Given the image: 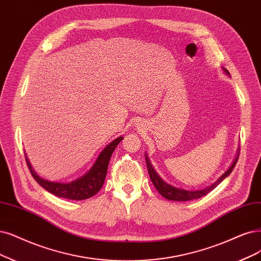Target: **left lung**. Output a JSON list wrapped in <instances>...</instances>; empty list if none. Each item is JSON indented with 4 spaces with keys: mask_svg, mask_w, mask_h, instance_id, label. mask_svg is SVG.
Masks as SVG:
<instances>
[{
    "mask_svg": "<svg viewBox=\"0 0 261 261\" xmlns=\"http://www.w3.org/2000/svg\"><path fill=\"white\" fill-rule=\"evenodd\" d=\"M223 70L227 75H229V72L226 69H224V67H223ZM239 155H240V149L238 150L237 157L233 160L232 165L229 167V169L215 182L211 184L210 186H206V187L201 188V189H197V190H187V189H184V188H178V187H174V186L168 184V182H166L159 176V174L156 172V170L153 169L151 162H150L149 158L147 157L146 153H145V160H146L148 174H149V177L152 181V184H153V186L156 187V189L158 190V192L163 198H166L168 200H172V201H189V200H195V199L202 198L203 196H205L206 194H208L210 191H212L214 188H216L220 184V182L223 181L230 174L231 172H232V170L234 169L237 162H238Z\"/></svg>",
    "mask_w": 261,
    "mask_h": 261,
    "instance_id": "left-lung-1",
    "label": "left lung"
}]
</instances>
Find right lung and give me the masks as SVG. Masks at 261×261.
<instances>
[{
	"instance_id": "1",
	"label": "right lung",
	"mask_w": 261,
	"mask_h": 261,
	"mask_svg": "<svg viewBox=\"0 0 261 261\" xmlns=\"http://www.w3.org/2000/svg\"><path fill=\"white\" fill-rule=\"evenodd\" d=\"M122 139L123 137H118L117 139H115L113 142H111L109 145L101 151L91 169L82 177L70 182H59L44 179L43 177H40L36 174V172L33 170L31 163L29 161L27 156L25 161L34 179L48 192L64 199L77 201L85 200L94 196L96 192L102 188L106 173H108V167L112 153L114 152L115 148L117 147V145L121 142Z\"/></svg>"
}]
</instances>
